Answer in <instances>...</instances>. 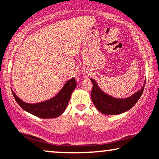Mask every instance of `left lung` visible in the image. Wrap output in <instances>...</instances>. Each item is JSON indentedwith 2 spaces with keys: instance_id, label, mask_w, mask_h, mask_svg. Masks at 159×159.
<instances>
[{
  "instance_id": "left-lung-1",
  "label": "left lung",
  "mask_w": 159,
  "mask_h": 159,
  "mask_svg": "<svg viewBox=\"0 0 159 159\" xmlns=\"http://www.w3.org/2000/svg\"><path fill=\"white\" fill-rule=\"evenodd\" d=\"M90 80L93 82V89L91 92L92 101L98 110L105 115L121 114L131 109L139 100L145 86L144 82V87L134 95L129 98L119 99L112 98L110 95L105 94L99 89L94 80Z\"/></svg>"
}]
</instances>
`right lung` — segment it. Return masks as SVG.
I'll return each mask as SVG.
<instances>
[{"label": "right lung", "instance_id": "1", "mask_svg": "<svg viewBox=\"0 0 159 159\" xmlns=\"http://www.w3.org/2000/svg\"><path fill=\"white\" fill-rule=\"evenodd\" d=\"M76 86L77 83L75 79V78H72L65 84L64 87L56 96L38 104H28L24 102L15 94L14 92L12 91V93L19 106L26 112L41 118H53L58 117L66 110L72 92Z\"/></svg>", "mask_w": 159, "mask_h": 159}]
</instances>
